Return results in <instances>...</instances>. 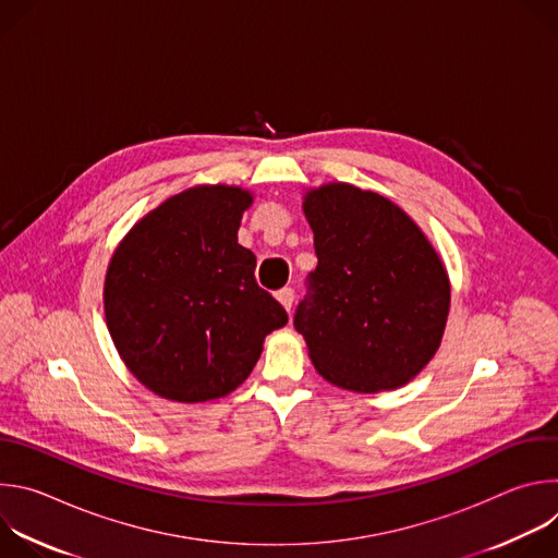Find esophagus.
<instances>
[{
	"label": "esophagus",
	"mask_w": 558,
	"mask_h": 558,
	"mask_svg": "<svg viewBox=\"0 0 558 558\" xmlns=\"http://www.w3.org/2000/svg\"><path fill=\"white\" fill-rule=\"evenodd\" d=\"M276 298L280 300V304H282L287 311H291L293 300H295V289H293V287H282V289L276 293Z\"/></svg>",
	"instance_id": "1"
}]
</instances>
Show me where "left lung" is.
<instances>
[{
	"label": "left lung",
	"instance_id": "1",
	"mask_svg": "<svg viewBox=\"0 0 558 558\" xmlns=\"http://www.w3.org/2000/svg\"><path fill=\"white\" fill-rule=\"evenodd\" d=\"M317 267L293 327L325 379L349 390L404 386L435 355L450 306L446 269L388 198L347 183L304 198Z\"/></svg>",
	"mask_w": 558,
	"mask_h": 558
}]
</instances>
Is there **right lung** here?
Wrapping results in <instances>:
<instances>
[{"mask_svg":"<svg viewBox=\"0 0 558 558\" xmlns=\"http://www.w3.org/2000/svg\"><path fill=\"white\" fill-rule=\"evenodd\" d=\"M252 194L203 185L138 220L106 276V320L132 375L174 402H207L241 386L284 306L263 287L256 256L238 245Z\"/></svg>","mask_w":558,"mask_h":558,"instance_id":"obj_1","label":"right lung"}]
</instances>
